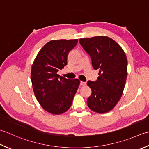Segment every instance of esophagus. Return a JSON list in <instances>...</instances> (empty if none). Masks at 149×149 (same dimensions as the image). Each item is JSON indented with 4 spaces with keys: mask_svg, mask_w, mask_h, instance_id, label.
<instances>
[{
    "mask_svg": "<svg viewBox=\"0 0 149 149\" xmlns=\"http://www.w3.org/2000/svg\"><path fill=\"white\" fill-rule=\"evenodd\" d=\"M80 86H86V82H84V81H80Z\"/></svg>",
    "mask_w": 149,
    "mask_h": 149,
    "instance_id": "34e87169",
    "label": "esophagus"
}]
</instances>
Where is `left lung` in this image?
Here are the masks:
<instances>
[{
	"label": "left lung",
	"mask_w": 149,
	"mask_h": 149,
	"mask_svg": "<svg viewBox=\"0 0 149 149\" xmlns=\"http://www.w3.org/2000/svg\"><path fill=\"white\" fill-rule=\"evenodd\" d=\"M79 41L91 58L93 68L99 69L98 79L87 81L92 91L87 105L97 113H107L117 104L125 87L126 54L119 44L107 36L80 38Z\"/></svg>",
	"instance_id": "8db88e82"
}]
</instances>
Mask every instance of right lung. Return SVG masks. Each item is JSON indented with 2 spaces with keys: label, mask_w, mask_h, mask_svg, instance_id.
Masks as SVG:
<instances>
[{
  "label": "right lung",
  "mask_w": 149,
  "mask_h": 149,
  "mask_svg": "<svg viewBox=\"0 0 149 149\" xmlns=\"http://www.w3.org/2000/svg\"><path fill=\"white\" fill-rule=\"evenodd\" d=\"M77 43L78 39L51 40L42 48L33 62V91L42 108L51 114H60L68 111L77 91L78 79L69 80L57 74L67 65L68 54Z\"/></svg>",
  "instance_id": "1"
}]
</instances>
